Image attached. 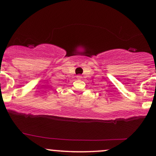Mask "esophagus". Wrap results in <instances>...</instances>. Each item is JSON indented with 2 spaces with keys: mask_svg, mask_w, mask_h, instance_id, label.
Listing matches in <instances>:
<instances>
[{
  "mask_svg": "<svg viewBox=\"0 0 156 156\" xmlns=\"http://www.w3.org/2000/svg\"><path fill=\"white\" fill-rule=\"evenodd\" d=\"M76 78H77V79H78V80H81V79H82V76H81V75H78L77 76H76Z\"/></svg>",
  "mask_w": 156,
  "mask_h": 156,
  "instance_id": "esophagus-1",
  "label": "esophagus"
}]
</instances>
